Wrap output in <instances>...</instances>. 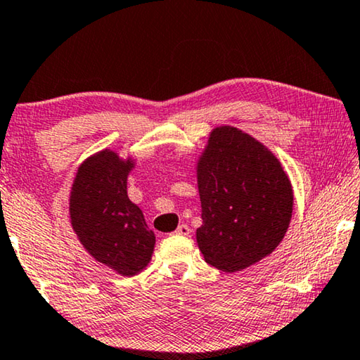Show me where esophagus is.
<instances>
[{
	"mask_svg": "<svg viewBox=\"0 0 360 360\" xmlns=\"http://www.w3.org/2000/svg\"><path fill=\"white\" fill-rule=\"evenodd\" d=\"M174 233H176V235H179V236H187L191 233V229L187 225H179L178 230H176Z\"/></svg>",
	"mask_w": 360,
	"mask_h": 360,
	"instance_id": "obj_1",
	"label": "esophagus"
}]
</instances>
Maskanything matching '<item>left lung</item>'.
I'll list each match as a JSON object with an SVG mask.
<instances>
[{
  "mask_svg": "<svg viewBox=\"0 0 360 360\" xmlns=\"http://www.w3.org/2000/svg\"><path fill=\"white\" fill-rule=\"evenodd\" d=\"M195 174L202 209L195 240L209 264L231 274L281 245L292 220L293 189L264 143L219 125L197 158Z\"/></svg>",
  "mask_w": 360,
  "mask_h": 360,
  "instance_id": "1",
  "label": "left lung"
}]
</instances>
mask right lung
I'll return each instance as SVG.
<instances>
[{
  "label": "right lung",
  "mask_w": 360,
  "mask_h": 360,
  "mask_svg": "<svg viewBox=\"0 0 360 360\" xmlns=\"http://www.w3.org/2000/svg\"><path fill=\"white\" fill-rule=\"evenodd\" d=\"M136 158L104 148L79 165L70 189V224L86 252L115 274L131 277L150 264L155 233L129 199Z\"/></svg>",
  "instance_id": "1"
}]
</instances>
